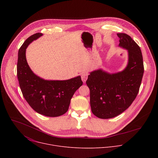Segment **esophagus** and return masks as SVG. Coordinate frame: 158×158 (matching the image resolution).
Returning <instances> with one entry per match:
<instances>
[{"instance_id":"34e87169","label":"esophagus","mask_w":158,"mask_h":158,"mask_svg":"<svg viewBox=\"0 0 158 158\" xmlns=\"http://www.w3.org/2000/svg\"><path fill=\"white\" fill-rule=\"evenodd\" d=\"M87 77H88V74L87 73L84 72L82 73L81 79H82V81H83V82H85L86 80L87 79Z\"/></svg>"}]
</instances>
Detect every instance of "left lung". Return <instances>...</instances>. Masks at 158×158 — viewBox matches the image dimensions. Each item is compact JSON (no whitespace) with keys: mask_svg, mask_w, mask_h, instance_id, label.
Wrapping results in <instances>:
<instances>
[{"mask_svg":"<svg viewBox=\"0 0 158 158\" xmlns=\"http://www.w3.org/2000/svg\"><path fill=\"white\" fill-rule=\"evenodd\" d=\"M119 46L127 51L125 69L109 73L102 69L90 73L86 84L90 89L93 113L101 119L114 118L126 110L136 99L144 74L142 52L138 45L126 34H117Z\"/></svg>","mask_w":158,"mask_h":158,"instance_id":"obj_1","label":"left lung"}]
</instances>
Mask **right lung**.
<instances>
[{"label": "right lung", "mask_w": 158, "mask_h": 158, "mask_svg": "<svg viewBox=\"0 0 158 158\" xmlns=\"http://www.w3.org/2000/svg\"><path fill=\"white\" fill-rule=\"evenodd\" d=\"M42 35L30 36L19 49L17 77L23 96L35 111L45 116L57 117L68 110L71 99L83 82L80 76L68 80H45L32 72L26 60V49Z\"/></svg>", "instance_id": "obj_1"}]
</instances>
